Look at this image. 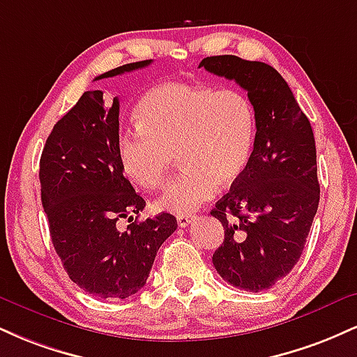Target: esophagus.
<instances>
[{
	"mask_svg": "<svg viewBox=\"0 0 357 357\" xmlns=\"http://www.w3.org/2000/svg\"><path fill=\"white\" fill-rule=\"evenodd\" d=\"M176 220H178V226L179 227H186L188 225H190V222H192V220H195V216H191V214H179V216L176 218Z\"/></svg>",
	"mask_w": 357,
	"mask_h": 357,
	"instance_id": "1",
	"label": "esophagus"
}]
</instances>
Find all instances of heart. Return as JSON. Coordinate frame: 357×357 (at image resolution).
Instances as JSON below:
<instances>
[{"label":"heart","instance_id":"heart-1","mask_svg":"<svg viewBox=\"0 0 357 357\" xmlns=\"http://www.w3.org/2000/svg\"><path fill=\"white\" fill-rule=\"evenodd\" d=\"M136 118L137 126L118 136L124 176L153 191L166 179L176 153L183 167L156 199L160 211H196L221 183L238 181L251 161L256 113L239 89L165 83L144 94Z\"/></svg>","mask_w":357,"mask_h":357}]
</instances>
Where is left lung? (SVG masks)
<instances>
[{
    "label": "left lung",
    "instance_id": "1",
    "mask_svg": "<svg viewBox=\"0 0 357 357\" xmlns=\"http://www.w3.org/2000/svg\"><path fill=\"white\" fill-rule=\"evenodd\" d=\"M199 68L236 81L255 106L251 161L211 216L225 227L213 255L216 271L231 286L259 293L287 276L303 255L319 204L314 135L269 64L222 54L208 56Z\"/></svg>",
    "mask_w": 357,
    "mask_h": 357
}]
</instances>
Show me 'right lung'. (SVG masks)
I'll list each match as a JSON object with an SVG mask.
<instances>
[{"instance_id":"obj_1","label":"right lung","mask_w":357,"mask_h":357,"mask_svg":"<svg viewBox=\"0 0 357 357\" xmlns=\"http://www.w3.org/2000/svg\"><path fill=\"white\" fill-rule=\"evenodd\" d=\"M123 64L96 79L148 66ZM119 100L86 91L54 124L40 160L41 203L56 255L88 294L126 299L146 284L161 244L178 222L169 213L132 222L146 201L124 178L118 154ZM121 219L130 225L117 227Z\"/></svg>"}]
</instances>
